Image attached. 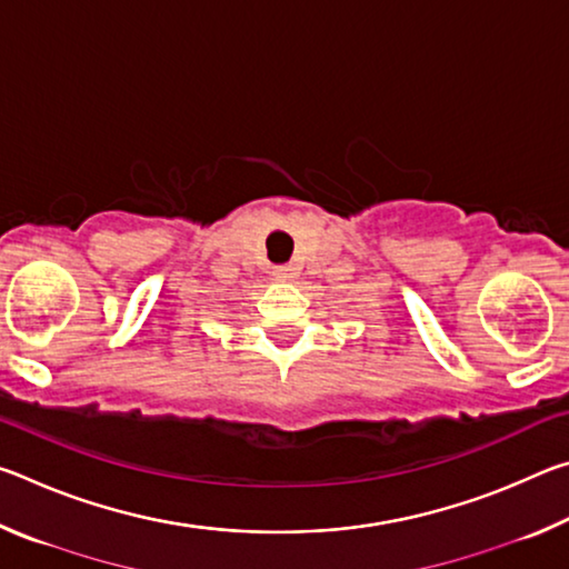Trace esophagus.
Returning <instances> with one entry per match:
<instances>
[{
  "label": "esophagus",
  "instance_id": "34e87169",
  "mask_svg": "<svg viewBox=\"0 0 569 569\" xmlns=\"http://www.w3.org/2000/svg\"><path fill=\"white\" fill-rule=\"evenodd\" d=\"M273 276L278 278V281H283V283H288V281H296V278H298V266H296V263L276 266V271H273Z\"/></svg>",
  "mask_w": 569,
  "mask_h": 569
}]
</instances>
